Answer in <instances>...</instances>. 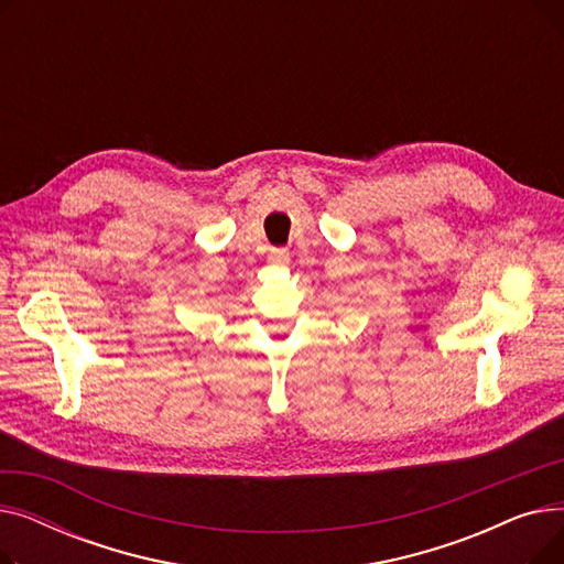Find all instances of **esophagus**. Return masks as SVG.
Returning a JSON list of instances; mask_svg holds the SVG:
<instances>
[{
	"instance_id": "esophagus-1",
	"label": "esophagus",
	"mask_w": 564,
	"mask_h": 564,
	"mask_svg": "<svg viewBox=\"0 0 564 564\" xmlns=\"http://www.w3.org/2000/svg\"><path fill=\"white\" fill-rule=\"evenodd\" d=\"M267 260H270L276 267H285L290 262V253L285 249H272L270 256H267Z\"/></svg>"
}]
</instances>
